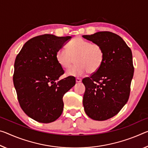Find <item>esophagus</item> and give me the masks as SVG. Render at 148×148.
I'll use <instances>...</instances> for the list:
<instances>
[{
	"mask_svg": "<svg viewBox=\"0 0 148 148\" xmlns=\"http://www.w3.org/2000/svg\"><path fill=\"white\" fill-rule=\"evenodd\" d=\"M76 82L77 83L81 82H82V79H81V78H76Z\"/></svg>",
	"mask_w": 148,
	"mask_h": 148,
	"instance_id": "obj_1",
	"label": "esophagus"
}]
</instances>
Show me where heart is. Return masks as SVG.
I'll return each mask as SVG.
<instances>
[{
	"label": "heart",
	"mask_w": 148,
	"mask_h": 148,
	"mask_svg": "<svg viewBox=\"0 0 148 148\" xmlns=\"http://www.w3.org/2000/svg\"><path fill=\"white\" fill-rule=\"evenodd\" d=\"M104 53L99 45L91 43L80 37H76L67 45V50L60 49L56 53V59L64 69L70 68L76 60V64L66 71L68 76H81L87 72L95 73L101 66Z\"/></svg>",
	"instance_id": "obj_1"
}]
</instances>
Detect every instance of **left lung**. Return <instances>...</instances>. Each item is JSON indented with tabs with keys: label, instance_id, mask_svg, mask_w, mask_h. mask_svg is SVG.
Returning <instances> with one entry per match:
<instances>
[{
	"label": "left lung",
	"instance_id": "obj_1",
	"mask_svg": "<svg viewBox=\"0 0 148 148\" xmlns=\"http://www.w3.org/2000/svg\"><path fill=\"white\" fill-rule=\"evenodd\" d=\"M101 47V66L90 77L84 78V111L90 118L105 121L115 116L127 103L134 75L131 49L121 37L110 32L82 36Z\"/></svg>",
	"mask_w": 148,
	"mask_h": 148
}]
</instances>
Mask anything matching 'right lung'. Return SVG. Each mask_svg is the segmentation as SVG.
<instances>
[{"mask_svg":"<svg viewBox=\"0 0 148 148\" xmlns=\"http://www.w3.org/2000/svg\"><path fill=\"white\" fill-rule=\"evenodd\" d=\"M71 36L51 34L27 41L16 58L13 82L23 112L39 123H50L61 115L62 97L75 84L74 77L60 80L64 74L56 59V53Z\"/></svg>","mask_w":148,"mask_h":148,"instance_id":"1","label":"right lung"}]
</instances>
